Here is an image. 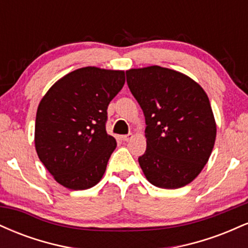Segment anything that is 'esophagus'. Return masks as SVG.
Instances as JSON below:
<instances>
[{
  "mask_svg": "<svg viewBox=\"0 0 248 248\" xmlns=\"http://www.w3.org/2000/svg\"><path fill=\"white\" fill-rule=\"evenodd\" d=\"M133 139V134H128V135H122L121 136V140L122 141H129V140H132Z\"/></svg>",
  "mask_w": 248,
  "mask_h": 248,
  "instance_id": "1",
  "label": "esophagus"
}]
</instances>
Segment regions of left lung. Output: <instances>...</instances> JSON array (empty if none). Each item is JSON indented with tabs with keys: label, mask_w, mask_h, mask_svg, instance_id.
<instances>
[{
	"label": "left lung",
	"mask_w": 248,
	"mask_h": 248,
	"mask_svg": "<svg viewBox=\"0 0 248 248\" xmlns=\"http://www.w3.org/2000/svg\"><path fill=\"white\" fill-rule=\"evenodd\" d=\"M126 76L146 118L142 171L157 187L186 186L205 167L217 135L205 91L184 73L157 65L130 69Z\"/></svg>",
	"instance_id": "8db88e82"
}]
</instances>
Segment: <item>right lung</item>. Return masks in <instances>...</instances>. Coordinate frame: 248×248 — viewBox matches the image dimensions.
<instances>
[{
  "label": "right lung",
  "instance_id": "right-lung-1",
  "mask_svg": "<svg viewBox=\"0 0 248 248\" xmlns=\"http://www.w3.org/2000/svg\"><path fill=\"white\" fill-rule=\"evenodd\" d=\"M124 71L86 66L57 80L37 108L35 147L53 178L71 190L96 186L116 141L106 132L107 107Z\"/></svg>",
  "mask_w": 248,
  "mask_h": 248
}]
</instances>
